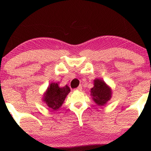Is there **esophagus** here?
I'll return each mask as SVG.
<instances>
[{
    "mask_svg": "<svg viewBox=\"0 0 151 151\" xmlns=\"http://www.w3.org/2000/svg\"><path fill=\"white\" fill-rule=\"evenodd\" d=\"M82 86L81 85H80L77 88H76V90H78V91H82Z\"/></svg>",
    "mask_w": 151,
    "mask_h": 151,
    "instance_id": "obj_1",
    "label": "esophagus"
}]
</instances>
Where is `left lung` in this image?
<instances>
[{
    "label": "left lung",
    "instance_id": "8db88e82",
    "mask_svg": "<svg viewBox=\"0 0 151 151\" xmlns=\"http://www.w3.org/2000/svg\"><path fill=\"white\" fill-rule=\"evenodd\" d=\"M111 88L100 79L94 80V86L91 88V95L93 100L98 106H104L111 98Z\"/></svg>",
    "mask_w": 151,
    "mask_h": 151
}]
</instances>
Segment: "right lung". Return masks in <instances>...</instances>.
<instances>
[{
    "mask_svg": "<svg viewBox=\"0 0 151 151\" xmlns=\"http://www.w3.org/2000/svg\"><path fill=\"white\" fill-rule=\"evenodd\" d=\"M70 91L67 85L60 87L58 83H51L45 93L43 101L51 110H58L63 105Z\"/></svg>",
    "mask_w": 151,
    "mask_h": 151,
    "instance_id": "obj_1",
    "label": "right lung"
}]
</instances>
